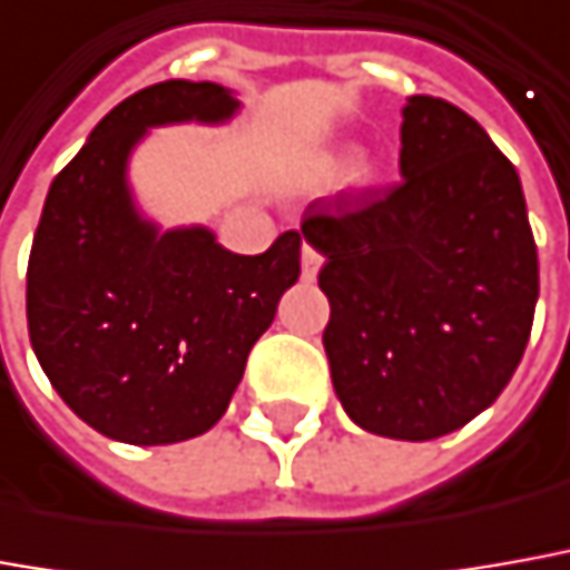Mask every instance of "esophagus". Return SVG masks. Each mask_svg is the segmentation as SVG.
Returning <instances> with one entry per match:
<instances>
[{
	"instance_id": "esophagus-1",
	"label": "esophagus",
	"mask_w": 570,
	"mask_h": 570,
	"mask_svg": "<svg viewBox=\"0 0 570 570\" xmlns=\"http://www.w3.org/2000/svg\"><path fill=\"white\" fill-rule=\"evenodd\" d=\"M321 265H324V258L312 246H302V281H315Z\"/></svg>"
}]
</instances>
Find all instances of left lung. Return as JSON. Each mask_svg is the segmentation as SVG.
Segmentation results:
<instances>
[{
  "label": "left lung",
  "instance_id": "obj_1",
  "mask_svg": "<svg viewBox=\"0 0 570 570\" xmlns=\"http://www.w3.org/2000/svg\"><path fill=\"white\" fill-rule=\"evenodd\" d=\"M399 180L317 199L324 352L346 415L390 440H436L490 409L528 346L537 243L514 165L462 108L409 96Z\"/></svg>",
  "mask_w": 570,
  "mask_h": 570
}]
</instances>
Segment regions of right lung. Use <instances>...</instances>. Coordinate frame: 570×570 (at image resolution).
Listing matches in <instances>:
<instances>
[{
    "label": "right lung",
    "instance_id": "obj_1",
    "mask_svg": "<svg viewBox=\"0 0 570 570\" xmlns=\"http://www.w3.org/2000/svg\"><path fill=\"white\" fill-rule=\"evenodd\" d=\"M234 90L165 80L92 127L42 205L27 265L30 346L80 421L130 446H168L218 421L255 340L299 281L302 236L236 255L203 224L161 230L130 187L153 127L227 124Z\"/></svg>",
    "mask_w": 570,
    "mask_h": 570
}]
</instances>
